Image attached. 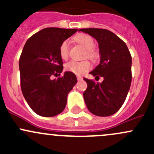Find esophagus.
Segmentation results:
<instances>
[{"label": "esophagus", "mask_w": 154, "mask_h": 154, "mask_svg": "<svg viewBox=\"0 0 154 154\" xmlns=\"http://www.w3.org/2000/svg\"><path fill=\"white\" fill-rule=\"evenodd\" d=\"M77 80H79V81H80V80H83V77H82L81 76H77Z\"/></svg>", "instance_id": "34e87169"}]
</instances>
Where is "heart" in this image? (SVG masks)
<instances>
[{"instance_id": "b5f03b06", "label": "heart", "mask_w": 154, "mask_h": 154, "mask_svg": "<svg viewBox=\"0 0 154 154\" xmlns=\"http://www.w3.org/2000/svg\"><path fill=\"white\" fill-rule=\"evenodd\" d=\"M74 40L86 50V54L88 58L92 60L96 58L97 53L94 50V41L90 35L86 34H79L74 37ZM68 51H69V42L68 40H66L62 43L60 48V54L63 60H66L68 58ZM90 68H91V64L88 60H83V61L72 60L66 65V69L68 71L77 75H82L88 71Z\"/></svg>"}]
</instances>
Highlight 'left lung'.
<instances>
[{
    "mask_svg": "<svg viewBox=\"0 0 154 154\" xmlns=\"http://www.w3.org/2000/svg\"><path fill=\"white\" fill-rule=\"evenodd\" d=\"M98 42L100 63L89 74L103 78L96 83L85 78L87 88L83 92L90 112L106 117L115 114L122 107L130 90L132 80V57L126 44L112 32L105 29L86 28Z\"/></svg>",
    "mask_w": 154,
    "mask_h": 154,
    "instance_id": "obj_1",
    "label": "left lung"
}]
</instances>
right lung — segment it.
I'll use <instances>...</instances> for the list:
<instances>
[{
  "mask_svg": "<svg viewBox=\"0 0 154 154\" xmlns=\"http://www.w3.org/2000/svg\"><path fill=\"white\" fill-rule=\"evenodd\" d=\"M77 29L49 27L38 31L24 45L19 60L21 88L30 108L38 116L53 117L64 110L67 96L77 80L70 71L63 72L60 54L62 43Z\"/></svg>",
  "mask_w": 154,
  "mask_h": 154,
  "instance_id": "obj_1",
  "label": "right lung"
}]
</instances>
